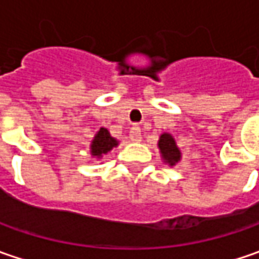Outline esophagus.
I'll return each instance as SVG.
<instances>
[{
  "label": "esophagus",
  "instance_id": "1",
  "mask_svg": "<svg viewBox=\"0 0 259 259\" xmlns=\"http://www.w3.org/2000/svg\"><path fill=\"white\" fill-rule=\"evenodd\" d=\"M130 140L134 141V143L141 141V130H140V126H133L131 128V131H130Z\"/></svg>",
  "mask_w": 259,
  "mask_h": 259
}]
</instances>
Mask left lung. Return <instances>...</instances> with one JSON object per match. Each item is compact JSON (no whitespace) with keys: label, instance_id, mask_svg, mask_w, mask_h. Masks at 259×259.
Listing matches in <instances>:
<instances>
[{"label":"left lung","instance_id":"1","mask_svg":"<svg viewBox=\"0 0 259 259\" xmlns=\"http://www.w3.org/2000/svg\"><path fill=\"white\" fill-rule=\"evenodd\" d=\"M158 148H160V153H161V157L164 160V163H167L168 165H176L180 158H182V153L179 150V147L176 144L174 138L170 134L160 135V140H158Z\"/></svg>","mask_w":259,"mask_h":259}]
</instances>
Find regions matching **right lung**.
Segmentation results:
<instances>
[{"label":"right lung","mask_w":259,"mask_h":259,"mask_svg":"<svg viewBox=\"0 0 259 259\" xmlns=\"http://www.w3.org/2000/svg\"><path fill=\"white\" fill-rule=\"evenodd\" d=\"M116 145H118V141L114 137H111L109 131L106 128H101L95 134L94 140L91 143V154L94 155L95 158L101 160L105 154H108Z\"/></svg>","instance_id":"1"}]
</instances>
